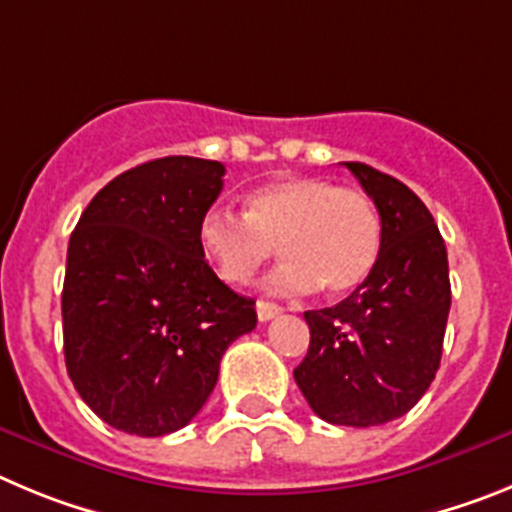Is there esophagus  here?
Returning <instances> with one entry per match:
<instances>
[{"label": "esophagus", "mask_w": 512, "mask_h": 512, "mask_svg": "<svg viewBox=\"0 0 512 512\" xmlns=\"http://www.w3.org/2000/svg\"><path fill=\"white\" fill-rule=\"evenodd\" d=\"M278 313H283V308L278 303H270V301H257V319L260 321H270L275 319Z\"/></svg>", "instance_id": "34e87169"}]
</instances>
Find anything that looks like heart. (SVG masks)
Returning <instances> with one entry per match:
<instances>
[{"label": "heart", "mask_w": 512, "mask_h": 512, "mask_svg": "<svg viewBox=\"0 0 512 512\" xmlns=\"http://www.w3.org/2000/svg\"><path fill=\"white\" fill-rule=\"evenodd\" d=\"M196 242L229 285L250 283L278 247L285 262L267 278V290L306 293L319 285L326 296H344L372 273L382 224L365 191L296 176L255 188L245 216L209 209Z\"/></svg>", "instance_id": "b5f03b06"}]
</instances>
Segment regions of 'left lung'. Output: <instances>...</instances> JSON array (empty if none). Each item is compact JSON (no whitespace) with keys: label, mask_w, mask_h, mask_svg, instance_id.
I'll return each instance as SVG.
<instances>
[{"label":"left lung","mask_w":512,"mask_h":512,"mask_svg":"<svg viewBox=\"0 0 512 512\" xmlns=\"http://www.w3.org/2000/svg\"><path fill=\"white\" fill-rule=\"evenodd\" d=\"M344 165L375 201L380 255L352 296L303 313L311 344L293 377L326 423L367 428L411 411L436 377L449 260L434 216L411 188L365 163Z\"/></svg>","instance_id":"8db88e82"}]
</instances>
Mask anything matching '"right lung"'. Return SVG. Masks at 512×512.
Returning a JSON list of instances; mask_svg holds the SVG:
<instances>
[{
	"label": "right lung",
	"mask_w": 512,
	"mask_h": 512,
	"mask_svg": "<svg viewBox=\"0 0 512 512\" xmlns=\"http://www.w3.org/2000/svg\"><path fill=\"white\" fill-rule=\"evenodd\" d=\"M216 160L170 155L109 181L78 219L63 280L68 377L91 411L165 436L204 408L219 362L257 326L196 242L224 186Z\"/></svg>",
	"instance_id": "1"
}]
</instances>
